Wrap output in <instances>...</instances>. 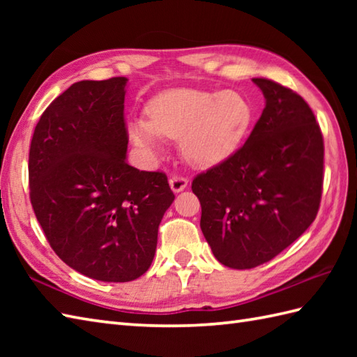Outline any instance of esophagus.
Masks as SVG:
<instances>
[{
  "label": "esophagus",
  "mask_w": 357,
  "mask_h": 357,
  "mask_svg": "<svg viewBox=\"0 0 357 357\" xmlns=\"http://www.w3.org/2000/svg\"><path fill=\"white\" fill-rule=\"evenodd\" d=\"M169 183H170V188H172V190H173L174 193H179V192H183L184 188L187 187L188 179L184 178V176H179V174H173Z\"/></svg>",
  "instance_id": "34e87169"
}]
</instances>
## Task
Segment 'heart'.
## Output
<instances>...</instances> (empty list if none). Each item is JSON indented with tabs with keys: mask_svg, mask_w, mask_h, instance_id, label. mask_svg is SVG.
I'll use <instances>...</instances> for the list:
<instances>
[{
	"mask_svg": "<svg viewBox=\"0 0 357 357\" xmlns=\"http://www.w3.org/2000/svg\"><path fill=\"white\" fill-rule=\"evenodd\" d=\"M149 119L136 118L128 135L144 153L155 156L162 138L179 139L188 162L208 169L229 159L241 146L253 118L247 98L234 92L173 89L151 100Z\"/></svg>",
	"mask_w": 357,
	"mask_h": 357,
	"instance_id": "b5f03b06",
	"label": "heart"
}]
</instances>
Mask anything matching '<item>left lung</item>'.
I'll use <instances>...</instances> for the list:
<instances>
[{
	"instance_id": "left-lung-1",
	"label": "left lung",
	"mask_w": 357,
	"mask_h": 357,
	"mask_svg": "<svg viewBox=\"0 0 357 357\" xmlns=\"http://www.w3.org/2000/svg\"><path fill=\"white\" fill-rule=\"evenodd\" d=\"M253 82L265 107L245 144L192 183L204 238L219 262L236 270L293 244L314 221L324 183V138L313 110L291 89Z\"/></svg>"
}]
</instances>
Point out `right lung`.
<instances>
[{
	"label": "right lung",
	"mask_w": 357,
	"mask_h": 357,
	"mask_svg": "<svg viewBox=\"0 0 357 357\" xmlns=\"http://www.w3.org/2000/svg\"><path fill=\"white\" fill-rule=\"evenodd\" d=\"M126 86L124 77L75 82L44 110L29 151L30 202L53 252L104 282L149 270L174 199L165 173L126 161Z\"/></svg>",
	"instance_id": "right-lung-1"
}]
</instances>
